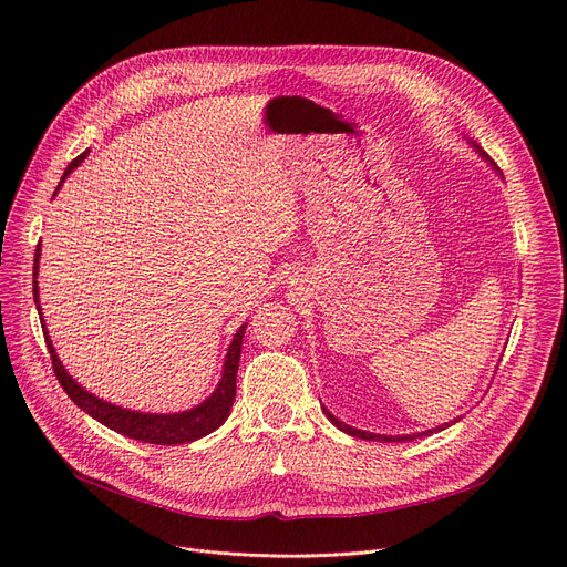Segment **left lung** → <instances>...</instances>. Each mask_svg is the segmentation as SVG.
I'll list each match as a JSON object with an SVG mask.
<instances>
[{
  "mask_svg": "<svg viewBox=\"0 0 567 567\" xmlns=\"http://www.w3.org/2000/svg\"><path fill=\"white\" fill-rule=\"evenodd\" d=\"M471 144H473V148L480 153V156L495 169V172H499L497 169V165L491 161V156L488 153L475 142V140H468ZM323 414L328 416V421L332 423V425H337L341 432H346V434H350V436H357V439H364V441H384V443H404V441H411V439H423V436H430V434H434V432H441V430H445V427H450V425H454L456 421H461V419H454V421H450V423H443V425H439V427H434V430H427V432H416V434H395V436H386V434H373V432H367V430H357V427H350V425H346L343 421H339L334 414H330V411L323 406Z\"/></svg>",
  "mask_w": 567,
  "mask_h": 567,
  "instance_id": "left-lung-1",
  "label": "left lung"
}]
</instances>
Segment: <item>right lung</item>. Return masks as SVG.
I'll return each mask as SVG.
<instances>
[{
    "instance_id": "obj_1",
    "label": "right lung",
    "mask_w": 567,
    "mask_h": 567,
    "mask_svg": "<svg viewBox=\"0 0 567 567\" xmlns=\"http://www.w3.org/2000/svg\"><path fill=\"white\" fill-rule=\"evenodd\" d=\"M90 151H83L81 156H76L56 192L63 187L65 178L87 158ZM54 192V196H56ZM38 269H40V244L35 248V257H33V300L38 307L40 315V323H42V334L51 354V364H54V373L61 382V386L65 389V393L74 400L76 406H81L85 414H90L94 421H99L101 425H106L111 430H115L122 436L142 441V443H156V445H178V443H189L196 441L200 436H208L210 432H215L217 427H221L226 423V419L230 416V409L235 402V389H237V369H239V357H241V341H244V332L248 323H241V328L235 332L226 359H224V369H221V378L217 389L205 398L203 402H198L192 409L185 411H176V414H144V411H133V409H124L117 406L104 398H96L94 393L85 391L63 367V362L59 359L54 343L49 339V330L44 326V317L40 310V298H38Z\"/></svg>"
}]
</instances>
